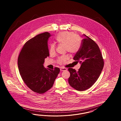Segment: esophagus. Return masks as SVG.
Listing matches in <instances>:
<instances>
[{"label":"esophagus","mask_w":121,"mask_h":121,"mask_svg":"<svg viewBox=\"0 0 121 121\" xmlns=\"http://www.w3.org/2000/svg\"><path fill=\"white\" fill-rule=\"evenodd\" d=\"M67 70V69L66 68H60V71H65V70Z\"/></svg>","instance_id":"34e87169"}]
</instances>
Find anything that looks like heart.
Returning a JSON list of instances; mask_svg holds the SVG:
<instances>
[{
    "instance_id": "b5f03b06",
    "label": "heart",
    "mask_w": 121,
    "mask_h": 121,
    "mask_svg": "<svg viewBox=\"0 0 121 121\" xmlns=\"http://www.w3.org/2000/svg\"><path fill=\"white\" fill-rule=\"evenodd\" d=\"M56 42L59 45L65 46L66 51L71 54H75L79 51L81 47L80 41L76 34L70 32H64L60 33L55 39ZM55 46L52 44L49 48V53L52 55L55 54ZM69 57L66 55L60 57L58 60L59 64H63L67 60Z\"/></svg>"
}]
</instances>
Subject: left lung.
<instances>
[{"label": "left lung", "instance_id": "left-lung-1", "mask_svg": "<svg viewBox=\"0 0 121 121\" xmlns=\"http://www.w3.org/2000/svg\"><path fill=\"white\" fill-rule=\"evenodd\" d=\"M79 51L73 60L80 63L78 71L69 68L70 86L78 91H84L91 87L98 80L104 66V61L98 45L91 38L86 35ZM76 62V61H75Z\"/></svg>", "mask_w": 121, "mask_h": 121}]
</instances>
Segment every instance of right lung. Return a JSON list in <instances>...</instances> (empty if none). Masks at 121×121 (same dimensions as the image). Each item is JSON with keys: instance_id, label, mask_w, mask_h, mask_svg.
<instances>
[{"instance_id": "add662e5", "label": "right lung", "mask_w": 121, "mask_h": 121, "mask_svg": "<svg viewBox=\"0 0 121 121\" xmlns=\"http://www.w3.org/2000/svg\"><path fill=\"white\" fill-rule=\"evenodd\" d=\"M51 35L44 32L26 42L18 56V65L19 73L26 85L32 91L43 94L52 87L60 72L45 68V59L49 56L48 39Z\"/></svg>"}]
</instances>
